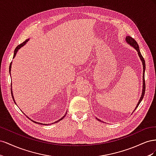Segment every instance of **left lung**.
<instances>
[{
	"label": "left lung",
	"instance_id": "8db88e82",
	"mask_svg": "<svg viewBox=\"0 0 156 156\" xmlns=\"http://www.w3.org/2000/svg\"><path fill=\"white\" fill-rule=\"evenodd\" d=\"M126 42H127V44H129L131 46L133 47V48L135 49H136V51H137L138 55H139V57H140V58L141 62H142L143 66V92H142V94H141L140 98V100H139V102H138V103H137V105H136V107H135V110L133 111V112H134V111H135L136 108L138 107L139 105L140 104V103L141 102V101H142V100H143V98H144V96L145 88H146V87H145V81H144V72H145L146 65H145V60H144V58L143 57L142 55H141V53H140V50H139V47L138 44L136 43V41L133 38H132V37H130V36H126ZM96 119H97V118H96ZM97 120L101 122L100 120H99V119H97Z\"/></svg>",
	"mask_w": 156,
	"mask_h": 156
}]
</instances>
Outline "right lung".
<instances>
[{"mask_svg": "<svg viewBox=\"0 0 156 156\" xmlns=\"http://www.w3.org/2000/svg\"><path fill=\"white\" fill-rule=\"evenodd\" d=\"M29 39H28V40H26L24 42H23V43L22 44H21L20 45H19L18 46H17V48L15 49V51H14V54H13V58H14V57H15V56H16V53H17V52L18 51V50L19 49H20L21 48V47H23V45H25L26 44H27V42L28 41H29ZM12 62H11L10 63V68H9V72H10V73H10V72H11V67H12ZM11 90H12V88H11ZM11 93H12V98H13V101H14V103H16V101H15V100H14V98H13V93H12V90L11 91ZM17 105V104H16ZM66 115V114L63 116V117H62V118H61V119H59L58 120H57V121H56V122H54V124H55V123H56V122H59L60 120H62L63 119H64V118L65 117V116ZM28 118H29V117H28ZM31 120V119H30ZM32 122H35V123H37V124H43V125H49V124H42V123H40V122H34V120H31Z\"/></svg>", "mask_w": 156, "mask_h": 156, "instance_id": "obj_1", "label": "right lung"}]
</instances>
